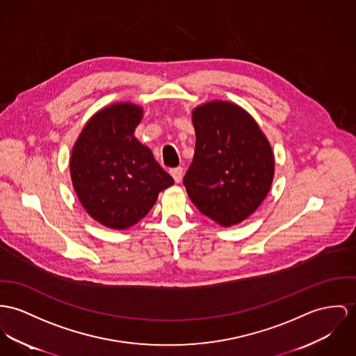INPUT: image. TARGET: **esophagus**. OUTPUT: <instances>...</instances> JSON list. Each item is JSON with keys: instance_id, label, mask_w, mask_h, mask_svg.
<instances>
[{"instance_id": "esophagus-1", "label": "esophagus", "mask_w": 356, "mask_h": 356, "mask_svg": "<svg viewBox=\"0 0 356 356\" xmlns=\"http://www.w3.org/2000/svg\"><path fill=\"white\" fill-rule=\"evenodd\" d=\"M169 173L172 175V177L175 179L176 183H180L183 179V169L181 168H173L169 170Z\"/></svg>"}]
</instances>
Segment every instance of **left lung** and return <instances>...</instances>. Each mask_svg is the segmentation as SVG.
Masks as SVG:
<instances>
[{
    "mask_svg": "<svg viewBox=\"0 0 356 356\" xmlns=\"http://www.w3.org/2000/svg\"><path fill=\"white\" fill-rule=\"evenodd\" d=\"M195 154L184 187L202 214L222 226L248 218L264 200L274 179L273 149L253 118L227 102L192 112Z\"/></svg>",
    "mask_w": 356,
    "mask_h": 356,
    "instance_id": "1",
    "label": "left lung"
}]
</instances>
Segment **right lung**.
Listing matches in <instances>:
<instances>
[{
    "label": "right lung",
    "instance_id": "add662e5",
    "mask_svg": "<svg viewBox=\"0 0 356 356\" xmlns=\"http://www.w3.org/2000/svg\"><path fill=\"white\" fill-rule=\"evenodd\" d=\"M140 119L142 108L130 103L99 111L72 152L70 176L83 209L112 229L136 225L175 183L134 137Z\"/></svg>",
    "mask_w": 356,
    "mask_h": 356
}]
</instances>
